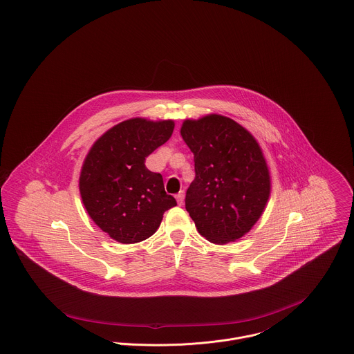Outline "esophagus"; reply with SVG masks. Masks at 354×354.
<instances>
[{"instance_id": "esophagus-1", "label": "esophagus", "mask_w": 354, "mask_h": 354, "mask_svg": "<svg viewBox=\"0 0 354 354\" xmlns=\"http://www.w3.org/2000/svg\"><path fill=\"white\" fill-rule=\"evenodd\" d=\"M176 201H178L179 205H183V201H185V192L183 190L176 194Z\"/></svg>"}]
</instances>
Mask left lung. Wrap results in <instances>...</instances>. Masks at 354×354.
I'll list each match as a JSON object with an SVG mask.
<instances>
[{"mask_svg":"<svg viewBox=\"0 0 354 354\" xmlns=\"http://www.w3.org/2000/svg\"><path fill=\"white\" fill-rule=\"evenodd\" d=\"M180 135L194 154L196 178L185 203L198 233L214 244L241 239L270 196L259 143L244 127L219 114L185 120Z\"/></svg>","mask_w":354,"mask_h":354,"instance_id":"left-lung-1","label":"left lung"}]
</instances>
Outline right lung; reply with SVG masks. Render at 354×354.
<instances>
[{
  "mask_svg": "<svg viewBox=\"0 0 354 354\" xmlns=\"http://www.w3.org/2000/svg\"><path fill=\"white\" fill-rule=\"evenodd\" d=\"M174 121L131 118L104 132L86 154L80 193L92 221L113 240L135 244L153 236L176 200L145 161L174 132Z\"/></svg>",
  "mask_w": 354,
  "mask_h": 354,
  "instance_id": "1",
  "label": "right lung"
}]
</instances>
